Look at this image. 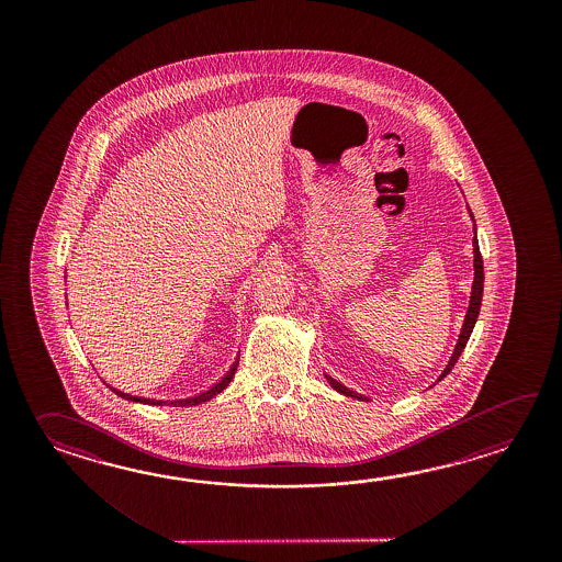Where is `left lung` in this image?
Returning a JSON list of instances; mask_svg holds the SVG:
<instances>
[{
  "instance_id": "obj_1",
  "label": "left lung",
  "mask_w": 562,
  "mask_h": 562,
  "mask_svg": "<svg viewBox=\"0 0 562 562\" xmlns=\"http://www.w3.org/2000/svg\"><path fill=\"white\" fill-rule=\"evenodd\" d=\"M468 213H470V218H472V223H474V239H472V252H474V281H472V291H470V303H468L467 317H464L462 329H460V335H458L454 351H452V356H450L448 366H446L442 373H440L438 382H442L443 378H446V375L452 371V368H454V363L458 361V358L462 356V351H464V347H467L468 339H470V335H472V329H474V325H476L477 315H480V305H482V293H484V265H482V255H480V247H477L476 221H474V215H472L470 206H468ZM325 380H327L329 385L334 387L335 392H339V394L347 395V397H353V400H361V402H370V400H368V395L359 394V392L349 390L347 385H344L341 382H337V380H334V378H331V375H327V373H325Z\"/></svg>"
}]
</instances>
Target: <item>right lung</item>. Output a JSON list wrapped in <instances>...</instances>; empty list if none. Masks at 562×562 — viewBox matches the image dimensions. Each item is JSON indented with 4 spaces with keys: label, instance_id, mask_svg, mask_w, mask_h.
Listing matches in <instances>:
<instances>
[{
    "label": "right lung",
    "instance_id": "obj_1",
    "mask_svg": "<svg viewBox=\"0 0 562 562\" xmlns=\"http://www.w3.org/2000/svg\"><path fill=\"white\" fill-rule=\"evenodd\" d=\"M237 366H239V358L233 361V366L228 368L227 373H225L218 382L213 383L209 390H204L201 394L191 395V397H180V400H150V397H140V395L124 394V392H120L116 387H112V385H108V383L106 385L114 394L124 397V400H128V402L148 404V406H199V404H203V402H209L211 397H215L216 394H221V392L227 387L231 380H233V375H235V371H237Z\"/></svg>",
    "mask_w": 562,
    "mask_h": 562
}]
</instances>
